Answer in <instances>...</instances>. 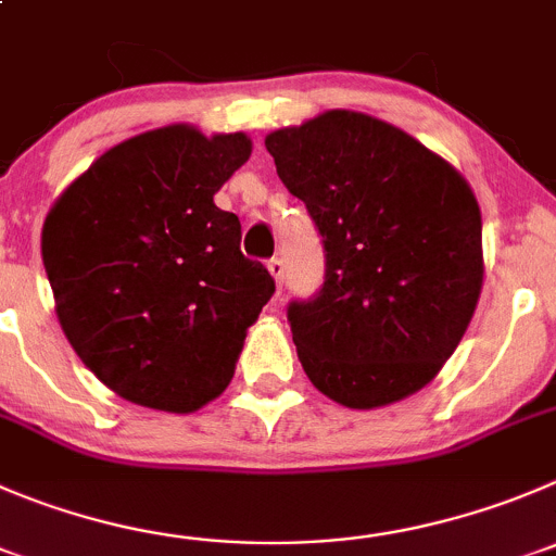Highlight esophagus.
<instances>
[{"instance_id": "34e87169", "label": "esophagus", "mask_w": 556, "mask_h": 556, "mask_svg": "<svg viewBox=\"0 0 556 556\" xmlns=\"http://www.w3.org/2000/svg\"><path fill=\"white\" fill-rule=\"evenodd\" d=\"M267 269H269V275L275 278V287H278V292H281V289H283V273H287V267H283V258L273 256L267 262Z\"/></svg>"}]
</instances>
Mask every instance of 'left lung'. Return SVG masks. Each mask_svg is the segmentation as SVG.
<instances>
[{
  "mask_svg": "<svg viewBox=\"0 0 556 556\" xmlns=\"http://www.w3.org/2000/svg\"><path fill=\"white\" fill-rule=\"evenodd\" d=\"M264 144L325 248V283L287 308L308 379L352 409L420 390L480 298L483 224L469 185L404 130L354 111Z\"/></svg>",
  "mask_w": 556,
  "mask_h": 556,
  "instance_id": "1",
  "label": "left lung"
}]
</instances>
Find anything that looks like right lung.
<instances>
[{"label": "right lung", "instance_id": "right-lung-1", "mask_svg": "<svg viewBox=\"0 0 556 556\" xmlns=\"http://www.w3.org/2000/svg\"><path fill=\"white\" fill-rule=\"evenodd\" d=\"M251 155L242 134L172 125L100 155L43 224L56 316L84 366L116 395L193 412L235 374L273 298L242 226L213 195Z\"/></svg>", "mask_w": 556, "mask_h": 556}]
</instances>
